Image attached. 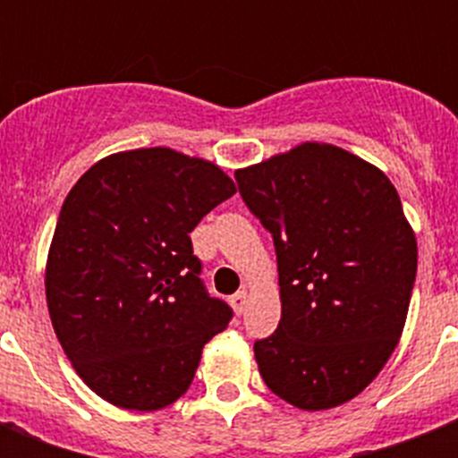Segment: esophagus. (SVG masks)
<instances>
[{
	"instance_id": "34e87169",
	"label": "esophagus",
	"mask_w": 458,
	"mask_h": 458,
	"mask_svg": "<svg viewBox=\"0 0 458 458\" xmlns=\"http://www.w3.org/2000/svg\"><path fill=\"white\" fill-rule=\"evenodd\" d=\"M230 304H233L237 316H242L244 309H247V290H240V293L233 294V297H230Z\"/></svg>"
}]
</instances>
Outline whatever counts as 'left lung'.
<instances>
[{"instance_id": "8db88e82", "label": "left lung", "mask_w": 458, "mask_h": 458, "mask_svg": "<svg viewBox=\"0 0 458 458\" xmlns=\"http://www.w3.org/2000/svg\"><path fill=\"white\" fill-rule=\"evenodd\" d=\"M273 237L283 313L254 342L280 399L320 411L356 397L404 330L419 250L390 178L340 147L304 142L235 173Z\"/></svg>"}]
</instances>
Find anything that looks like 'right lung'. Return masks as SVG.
Listing matches in <instances>:
<instances>
[{
    "label": "right lung",
    "mask_w": 458,
    "mask_h": 458,
    "mask_svg": "<svg viewBox=\"0 0 458 458\" xmlns=\"http://www.w3.org/2000/svg\"><path fill=\"white\" fill-rule=\"evenodd\" d=\"M235 182L165 147L97 161L68 192L47 259L54 333L99 397L157 411L185 394L233 318L199 278L190 233Z\"/></svg>",
    "instance_id": "right-lung-1"
}]
</instances>
